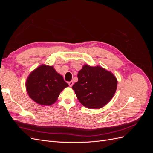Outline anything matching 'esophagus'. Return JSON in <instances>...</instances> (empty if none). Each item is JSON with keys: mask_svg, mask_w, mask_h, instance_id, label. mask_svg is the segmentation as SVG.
Listing matches in <instances>:
<instances>
[{"mask_svg": "<svg viewBox=\"0 0 153 153\" xmlns=\"http://www.w3.org/2000/svg\"><path fill=\"white\" fill-rule=\"evenodd\" d=\"M68 84H69V87H72V86H73V82L72 81H71V82H68Z\"/></svg>", "mask_w": 153, "mask_h": 153, "instance_id": "esophagus-1", "label": "esophagus"}]
</instances>
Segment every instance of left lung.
I'll use <instances>...</instances> for the list:
<instances>
[{"label":"left lung","instance_id":"left-lung-1","mask_svg":"<svg viewBox=\"0 0 153 153\" xmlns=\"http://www.w3.org/2000/svg\"><path fill=\"white\" fill-rule=\"evenodd\" d=\"M77 76L78 80L72 89L80 103L88 108L103 107L113 98L117 89L116 77L100 66L85 64Z\"/></svg>","mask_w":153,"mask_h":153}]
</instances>
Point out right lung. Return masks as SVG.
<instances>
[{"label":"right lung","mask_w":153,"mask_h":153,"mask_svg":"<svg viewBox=\"0 0 153 153\" xmlns=\"http://www.w3.org/2000/svg\"><path fill=\"white\" fill-rule=\"evenodd\" d=\"M68 84L53 66L41 65L32 71L26 81V89L30 98L41 105L50 106Z\"/></svg>","instance_id":"obj_1"}]
</instances>
